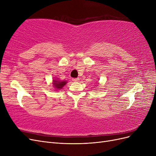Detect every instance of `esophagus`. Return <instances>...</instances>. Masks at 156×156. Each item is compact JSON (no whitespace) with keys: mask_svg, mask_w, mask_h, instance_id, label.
I'll return each mask as SVG.
<instances>
[{"mask_svg":"<svg viewBox=\"0 0 156 156\" xmlns=\"http://www.w3.org/2000/svg\"><path fill=\"white\" fill-rule=\"evenodd\" d=\"M79 78H75V79H72V81H73V82H79Z\"/></svg>","mask_w":156,"mask_h":156,"instance_id":"1","label":"esophagus"}]
</instances>
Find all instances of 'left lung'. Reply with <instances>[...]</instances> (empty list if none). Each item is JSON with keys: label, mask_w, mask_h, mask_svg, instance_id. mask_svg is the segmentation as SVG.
Listing matches in <instances>:
<instances>
[{"label": "left lung", "mask_w": 156, "mask_h": 156, "mask_svg": "<svg viewBox=\"0 0 156 156\" xmlns=\"http://www.w3.org/2000/svg\"><path fill=\"white\" fill-rule=\"evenodd\" d=\"M96 85H97V86H98V83H97V84H96Z\"/></svg>", "instance_id": "obj_1"}]
</instances>
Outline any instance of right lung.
I'll use <instances>...</instances> for the list:
<instances>
[{"label":"right lung","mask_w":156,"mask_h":156,"mask_svg":"<svg viewBox=\"0 0 156 156\" xmlns=\"http://www.w3.org/2000/svg\"><path fill=\"white\" fill-rule=\"evenodd\" d=\"M67 81H62V80H60L58 78H54L53 81H52V84H53V87L54 88V90L57 91L62 89L67 84Z\"/></svg>","instance_id":"right-lung-1"}]
</instances>
